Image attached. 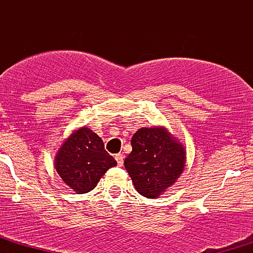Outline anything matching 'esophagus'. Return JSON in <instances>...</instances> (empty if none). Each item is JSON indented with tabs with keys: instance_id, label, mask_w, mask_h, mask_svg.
<instances>
[{
	"instance_id": "1",
	"label": "esophagus",
	"mask_w": 253,
	"mask_h": 253,
	"mask_svg": "<svg viewBox=\"0 0 253 253\" xmlns=\"http://www.w3.org/2000/svg\"><path fill=\"white\" fill-rule=\"evenodd\" d=\"M115 159H117L119 167H123V164H124V155H121V153H118V155H115Z\"/></svg>"
}]
</instances>
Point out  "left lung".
<instances>
[{"label":"left lung","instance_id":"obj_1","mask_svg":"<svg viewBox=\"0 0 253 253\" xmlns=\"http://www.w3.org/2000/svg\"><path fill=\"white\" fill-rule=\"evenodd\" d=\"M125 168L140 195L156 199L175 184L184 170L187 151L163 126L143 127L133 134Z\"/></svg>","mask_w":253,"mask_h":253}]
</instances>
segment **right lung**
<instances>
[{
  "mask_svg": "<svg viewBox=\"0 0 253 253\" xmlns=\"http://www.w3.org/2000/svg\"><path fill=\"white\" fill-rule=\"evenodd\" d=\"M117 161L104 150L102 139L88 127L75 129L57 151L54 168L58 175L77 194L94 189Z\"/></svg>",
  "mask_w": 253,
  "mask_h": 253,
  "instance_id": "obj_1",
  "label": "right lung"
}]
</instances>
